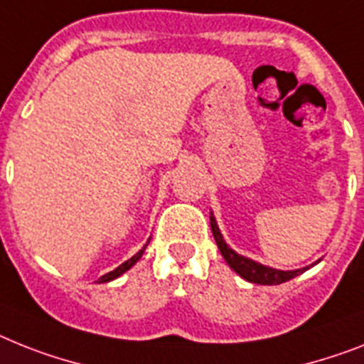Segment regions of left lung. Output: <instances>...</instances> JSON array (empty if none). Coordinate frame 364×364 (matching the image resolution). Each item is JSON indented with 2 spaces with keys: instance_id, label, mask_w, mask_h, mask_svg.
<instances>
[{
  "instance_id": "left-lung-1",
  "label": "left lung",
  "mask_w": 364,
  "mask_h": 364,
  "mask_svg": "<svg viewBox=\"0 0 364 364\" xmlns=\"http://www.w3.org/2000/svg\"><path fill=\"white\" fill-rule=\"evenodd\" d=\"M210 227H212V234H214V240L218 243L219 251L223 255V258L227 260L230 268L234 272L238 273L240 277H243L245 281L249 283H255V284H281V283H287L290 279L297 277L299 273L307 272L311 266H305L301 269H275V268H269V266H264L260 262H255L253 258H247L243 257V255H238L234 249H230L227 245V242L223 240V234L219 230L218 227V221H215L214 214L210 212Z\"/></svg>"
}]
</instances>
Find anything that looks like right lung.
I'll return each instance as SVG.
<instances>
[{"instance_id": "1", "label": "right lung", "mask_w": 364, "mask_h": 364, "mask_svg": "<svg viewBox=\"0 0 364 364\" xmlns=\"http://www.w3.org/2000/svg\"><path fill=\"white\" fill-rule=\"evenodd\" d=\"M146 245H149V242H146L145 245H143V249H139V251H137V253H135L134 257H132V258H128V260H126V262H122L121 266H119V268H115V269H113V272L106 273V275H102V277L98 279V283H109V281H113V279L121 277L122 273H124V272H128V269H130L132 266H134V264L137 262V260H139L141 257H143V253H145Z\"/></svg>"}]
</instances>
